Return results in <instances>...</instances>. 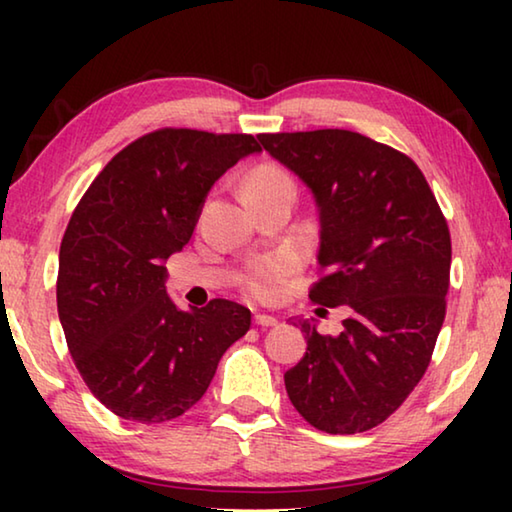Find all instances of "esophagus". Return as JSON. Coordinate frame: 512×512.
Returning a JSON list of instances; mask_svg holds the SVG:
<instances>
[{"mask_svg": "<svg viewBox=\"0 0 512 512\" xmlns=\"http://www.w3.org/2000/svg\"><path fill=\"white\" fill-rule=\"evenodd\" d=\"M255 325H259V327H275L277 325V318L268 316V314H255Z\"/></svg>", "mask_w": 512, "mask_h": 512, "instance_id": "esophagus-1", "label": "esophagus"}]
</instances>
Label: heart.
<instances>
[{"label":"heart","mask_w":512,"mask_h":512,"mask_svg":"<svg viewBox=\"0 0 512 512\" xmlns=\"http://www.w3.org/2000/svg\"><path fill=\"white\" fill-rule=\"evenodd\" d=\"M273 187H296L287 171L280 167H259L253 176L248 178L246 192H259V189ZM293 273V262L289 257H266L259 259L257 264L250 266V271L244 277V287L255 298H271L277 289L287 282V277Z\"/></svg>","instance_id":"heart-1"}]
</instances>
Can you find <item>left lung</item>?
Returning <instances> with one entry per match:
<instances>
[{
    "instance_id": "obj_1",
    "label": "left lung",
    "mask_w": 512,
    "mask_h": 512,
    "mask_svg": "<svg viewBox=\"0 0 512 512\" xmlns=\"http://www.w3.org/2000/svg\"><path fill=\"white\" fill-rule=\"evenodd\" d=\"M257 140L316 198L323 277L309 300L348 309L339 336L300 320L307 352L284 372L289 400L325 433L368 431L429 368L447 309V221L418 164L393 146L341 128Z\"/></svg>"
}]
</instances>
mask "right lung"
Here are the masks:
<instances>
[{"instance_id": "1", "label": "right lung", "mask_w": 512, "mask_h": 512, "mask_svg": "<svg viewBox=\"0 0 512 512\" xmlns=\"http://www.w3.org/2000/svg\"><path fill=\"white\" fill-rule=\"evenodd\" d=\"M246 133L160 128L121 149L76 205L60 241L56 302L92 395L124 420L160 424L201 400L250 311L214 298L180 311L164 259L194 235L205 196L259 153Z\"/></svg>"}]
</instances>
